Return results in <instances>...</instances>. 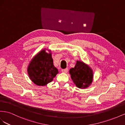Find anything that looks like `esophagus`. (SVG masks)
<instances>
[{"label": "esophagus", "mask_w": 125, "mask_h": 125, "mask_svg": "<svg viewBox=\"0 0 125 125\" xmlns=\"http://www.w3.org/2000/svg\"><path fill=\"white\" fill-rule=\"evenodd\" d=\"M62 72L63 73H66L67 72H68V69H63V70H62Z\"/></svg>", "instance_id": "1"}]
</instances>
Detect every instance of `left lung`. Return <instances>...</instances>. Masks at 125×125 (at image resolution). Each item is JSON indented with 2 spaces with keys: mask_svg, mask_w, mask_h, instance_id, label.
Wrapping results in <instances>:
<instances>
[{
  "mask_svg": "<svg viewBox=\"0 0 125 125\" xmlns=\"http://www.w3.org/2000/svg\"><path fill=\"white\" fill-rule=\"evenodd\" d=\"M69 73L74 84L78 88H87L93 82V71L90 66L83 61H77L74 67L70 70Z\"/></svg>",
  "mask_w": 125,
  "mask_h": 125,
  "instance_id": "left-lung-1",
  "label": "left lung"
}]
</instances>
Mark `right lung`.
Instances as JSON below:
<instances>
[{"mask_svg": "<svg viewBox=\"0 0 125 125\" xmlns=\"http://www.w3.org/2000/svg\"><path fill=\"white\" fill-rule=\"evenodd\" d=\"M43 49L32 59L28 65L27 72L30 79L38 86H45L51 82L59 73L53 65L51 50L47 53Z\"/></svg>", "mask_w": 125, "mask_h": 125, "instance_id": "1", "label": "right lung"}]
</instances>
